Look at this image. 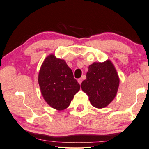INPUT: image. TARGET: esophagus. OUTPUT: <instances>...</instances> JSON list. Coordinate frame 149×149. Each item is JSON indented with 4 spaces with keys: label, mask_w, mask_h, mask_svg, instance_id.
<instances>
[{
    "label": "esophagus",
    "mask_w": 149,
    "mask_h": 149,
    "mask_svg": "<svg viewBox=\"0 0 149 149\" xmlns=\"http://www.w3.org/2000/svg\"><path fill=\"white\" fill-rule=\"evenodd\" d=\"M82 80H83V78H79L78 79V83L79 84H81V83H82Z\"/></svg>",
    "instance_id": "1"
}]
</instances>
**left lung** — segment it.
<instances>
[{"mask_svg":"<svg viewBox=\"0 0 149 149\" xmlns=\"http://www.w3.org/2000/svg\"><path fill=\"white\" fill-rule=\"evenodd\" d=\"M120 79L114 65L109 60L104 63H93L89 65L86 79L81 88L88 96L91 104L98 109L104 108L116 97Z\"/></svg>","mask_w":149,"mask_h":149,"instance_id":"left-lung-1","label":"left lung"}]
</instances>
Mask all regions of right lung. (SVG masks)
Returning a JSON list of instances; mask_svg holds the SVG:
<instances>
[{"instance_id":"add662e5","label":"right lung","mask_w":149,"mask_h":149,"mask_svg":"<svg viewBox=\"0 0 149 149\" xmlns=\"http://www.w3.org/2000/svg\"><path fill=\"white\" fill-rule=\"evenodd\" d=\"M38 84L45 100L58 111L69 106L80 86L64 60L48 56L41 65Z\"/></svg>"}]
</instances>
